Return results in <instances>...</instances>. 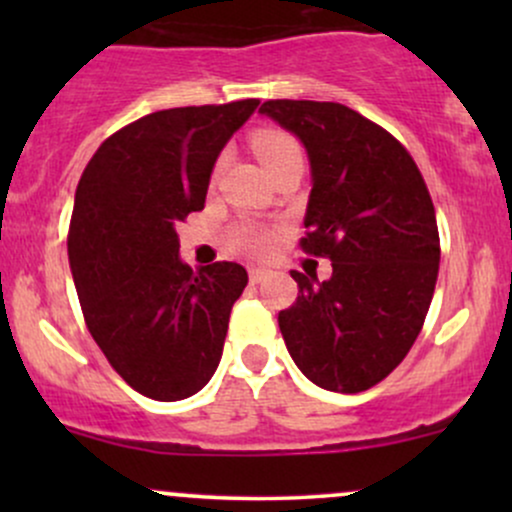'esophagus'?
Masks as SVG:
<instances>
[{
    "label": "esophagus",
    "instance_id": "1",
    "mask_svg": "<svg viewBox=\"0 0 512 512\" xmlns=\"http://www.w3.org/2000/svg\"><path fill=\"white\" fill-rule=\"evenodd\" d=\"M250 281H252V284H262V281L264 279H267V276H269V272H267V269H260V267H250Z\"/></svg>",
    "mask_w": 512,
    "mask_h": 512
}]
</instances>
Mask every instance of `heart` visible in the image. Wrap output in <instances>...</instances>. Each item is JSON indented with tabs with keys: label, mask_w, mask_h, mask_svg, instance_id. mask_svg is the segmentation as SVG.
I'll list each match as a JSON object with an SVG mask.
<instances>
[{
	"label": "heart",
	"mask_w": 512,
	"mask_h": 512,
	"mask_svg": "<svg viewBox=\"0 0 512 512\" xmlns=\"http://www.w3.org/2000/svg\"><path fill=\"white\" fill-rule=\"evenodd\" d=\"M252 149H255L257 158H260L262 166L269 173L279 168L281 163L303 158V149L298 139L284 132V129H260L252 137ZM216 168H221V158ZM231 245L240 252H248V255H264L274 245V231L269 226H262V223H240L236 231H233Z\"/></svg>",
	"instance_id": "b5f03b06"
}]
</instances>
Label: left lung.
I'll use <instances>...</instances> for the list:
<instances>
[{
  "label": "left lung",
  "mask_w": 512,
  "mask_h": 512,
  "mask_svg": "<svg viewBox=\"0 0 512 512\" xmlns=\"http://www.w3.org/2000/svg\"><path fill=\"white\" fill-rule=\"evenodd\" d=\"M260 113L305 144L313 170L301 250L332 262L279 313L286 349L308 380L354 395L395 370L436 291V209L402 144L342 103L264 101Z\"/></svg>",
  "instance_id": "1"
}]
</instances>
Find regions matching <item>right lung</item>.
<instances>
[{
  "label": "right lung",
  "instance_id": "1",
  "mask_svg": "<svg viewBox=\"0 0 512 512\" xmlns=\"http://www.w3.org/2000/svg\"><path fill=\"white\" fill-rule=\"evenodd\" d=\"M257 105L144 115L110 134L81 173L67 236L81 313L115 373L144 397L195 395L221 361L248 272L236 262L192 272L175 226L204 209L216 156Z\"/></svg>",
  "mask_w": 512,
  "mask_h": 512
}]
</instances>
